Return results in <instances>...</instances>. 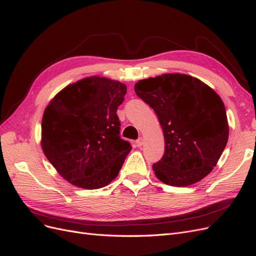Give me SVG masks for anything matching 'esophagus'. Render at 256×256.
Masks as SVG:
<instances>
[{"mask_svg": "<svg viewBox=\"0 0 256 256\" xmlns=\"http://www.w3.org/2000/svg\"><path fill=\"white\" fill-rule=\"evenodd\" d=\"M136 144H137V146H138V147H142V146L144 144V138H142V137H140V138H138V140H136Z\"/></svg>", "mask_w": 256, "mask_h": 256, "instance_id": "1", "label": "esophagus"}]
</instances>
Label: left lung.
<instances>
[{"label":"left lung","mask_w":256,"mask_h":256,"mask_svg":"<svg viewBox=\"0 0 256 256\" xmlns=\"http://www.w3.org/2000/svg\"><path fill=\"white\" fill-rule=\"evenodd\" d=\"M135 92L156 112L165 152L152 170L165 184L188 186L214 170L228 140L223 100L202 80L179 72L142 79Z\"/></svg>","instance_id":"1"}]
</instances>
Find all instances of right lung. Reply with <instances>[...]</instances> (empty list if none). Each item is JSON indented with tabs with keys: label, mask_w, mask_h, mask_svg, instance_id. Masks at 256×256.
Returning <instances> with one entry per match:
<instances>
[{
	"label": "right lung",
	"mask_w": 256,
	"mask_h": 256,
	"mask_svg": "<svg viewBox=\"0 0 256 256\" xmlns=\"http://www.w3.org/2000/svg\"><path fill=\"white\" fill-rule=\"evenodd\" d=\"M126 86L90 76L70 84L50 100L42 120V149L72 186L96 190L118 176L130 142L120 138L116 109Z\"/></svg>",
	"instance_id": "right-lung-1"
}]
</instances>
